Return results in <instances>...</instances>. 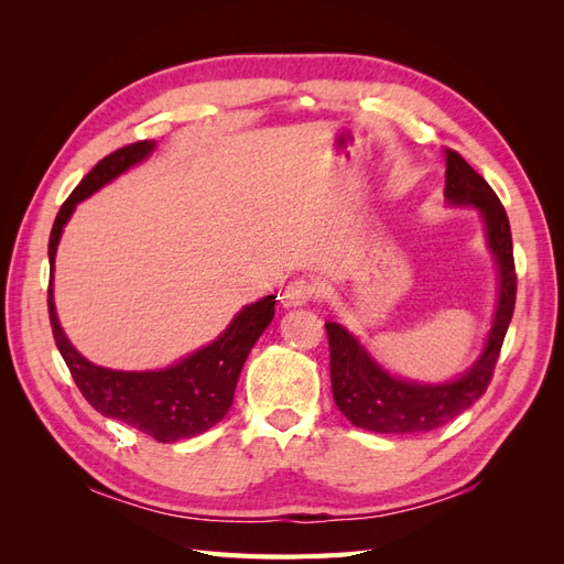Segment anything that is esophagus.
<instances>
[{
	"label": "esophagus",
	"instance_id": "1",
	"mask_svg": "<svg viewBox=\"0 0 564 564\" xmlns=\"http://www.w3.org/2000/svg\"><path fill=\"white\" fill-rule=\"evenodd\" d=\"M319 296V284L311 278H296L284 286L282 303L284 305H305Z\"/></svg>",
	"mask_w": 564,
	"mask_h": 564
}]
</instances>
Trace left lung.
I'll return each instance as SVG.
<instances>
[{"label": "left lung", "instance_id": "1", "mask_svg": "<svg viewBox=\"0 0 564 564\" xmlns=\"http://www.w3.org/2000/svg\"><path fill=\"white\" fill-rule=\"evenodd\" d=\"M445 155V197L449 204H458V207L464 204V207H477L482 212L487 242L499 265V305L487 336V346L470 371L460 379L425 386L390 377L386 369L371 360L360 340L340 324L327 322L324 327H327L329 336L334 402L357 429L373 433H429L466 412L473 402L485 395L487 386L491 383L494 367H497L508 324L516 311L518 275L513 237H510L503 204L489 183L456 150H447Z\"/></svg>", "mask_w": 564, "mask_h": 564}]
</instances>
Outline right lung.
Masks as SVG:
<instances>
[{
  "label": "right lung",
  "mask_w": 564,
  "mask_h": 564,
  "mask_svg": "<svg viewBox=\"0 0 564 564\" xmlns=\"http://www.w3.org/2000/svg\"><path fill=\"white\" fill-rule=\"evenodd\" d=\"M155 141H139L110 152L82 178L63 202L48 237V322L56 346L73 379L96 412L117 419L158 442H176L209 431L228 414L247 355L275 315V299L265 296L235 315L214 344L199 348L178 365L160 371H117L91 365L63 334L54 305V259L63 226L77 202L87 199L129 166L145 160Z\"/></svg>",
  "instance_id": "right-lung-1"
}]
</instances>
